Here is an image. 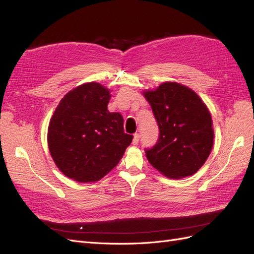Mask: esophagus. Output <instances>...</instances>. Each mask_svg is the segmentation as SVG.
I'll use <instances>...</instances> for the list:
<instances>
[{"label": "esophagus", "instance_id": "esophagus-1", "mask_svg": "<svg viewBox=\"0 0 254 254\" xmlns=\"http://www.w3.org/2000/svg\"><path fill=\"white\" fill-rule=\"evenodd\" d=\"M140 141V134L139 133H134L133 134V140H132V144L136 145Z\"/></svg>", "mask_w": 254, "mask_h": 254}]
</instances>
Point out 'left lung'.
<instances>
[{"label": "left lung", "mask_w": 254, "mask_h": 254, "mask_svg": "<svg viewBox=\"0 0 254 254\" xmlns=\"http://www.w3.org/2000/svg\"><path fill=\"white\" fill-rule=\"evenodd\" d=\"M159 127L157 143L145 153L149 163L168 178L195 174L213 147L212 118L193 90L177 82H164L144 93Z\"/></svg>", "instance_id": "8db88e82"}]
</instances>
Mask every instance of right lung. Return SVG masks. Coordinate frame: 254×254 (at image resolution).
<instances>
[{
  "instance_id": "obj_1",
  "label": "right lung",
  "mask_w": 254,
  "mask_h": 254,
  "mask_svg": "<svg viewBox=\"0 0 254 254\" xmlns=\"http://www.w3.org/2000/svg\"><path fill=\"white\" fill-rule=\"evenodd\" d=\"M109 90L89 82L61 99L50 122L48 143L59 170L78 182L102 179L117 166L133 135L124 119L109 112Z\"/></svg>"
}]
</instances>
